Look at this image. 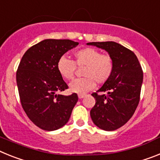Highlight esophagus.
<instances>
[{"instance_id":"esophagus-1","label":"esophagus","mask_w":160,"mask_h":160,"mask_svg":"<svg viewBox=\"0 0 160 160\" xmlns=\"http://www.w3.org/2000/svg\"><path fill=\"white\" fill-rule=\"evenodd\" d=\"M85 96H86L85 94H79L78 97H79V98H83V97H84Z\"/></svg>"}]
</instances>
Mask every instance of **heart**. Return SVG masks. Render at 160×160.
<instances>
[{
	"mask_svg": "<svg viewBox=\"0 0 160 160\" xmlns=\"http://www.w3.org/2000/svg\"><path fill=\"white\" fill-rule=\"evenodd\" d=\"M73 61L66 57H61L57 62L59 74L66 80H72L76 74V67L84 68V77L74 80L70 84L73 92L83 94L93 89L97 84L106 83L114 71V60L108 54H102L100 50L93 47H86L75 51Z\"/></svg>",
	"mask_w": 160,
	"mask_h": 160,
	"instance_id": "heart-1",
	"label": "heart"
}]
</instances>
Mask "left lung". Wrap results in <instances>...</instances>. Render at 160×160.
Instances as JSON below:
<instances>
[{
	"label": "left lung",
	"mask_w": 160,
	"mask_h": 160,
	"mask_svg": "<svg viewBox=\"0 0 160 160\" xmlns=\"http://www.w3.org/2000/svg\"><path fill=\"white\" fill-rule=\"evenodd\" d=\"M88 45L104 49L113 57V73L97 92L91 118L100 129L112 131L122 127L135 112L140 100L143 72L135 54L115 42H92ZM99 91L104 94H98Z\"/></svg>",
	"instance_id": "left-lung-1"
}]
</instances>
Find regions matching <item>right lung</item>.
I'll return each instance as SVG.
<instances>
[{"label": "right lung", "instance_id": "obj_1", "mask_svg": "<svg viewBox=\"0 0 160 160\" xmlns=\"http://www.w3.org/2000/svg\"><path fill=\"white\" fill-rule=\"evenodd\" d=\"M78 44L69 39H45L29 48L21 59L16 73L21 104L42 130L51 131L64 126L78 101L76 93H57L68 88L58 72L57 62Z\"/></svg>", "mask_w": 160, "mask_h": 160}]
</instances>
